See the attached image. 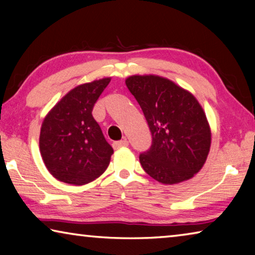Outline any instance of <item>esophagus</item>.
I'll list each match as a JSON object with an SVG mask.
<instances>
[{
	"label": "esophagus",
	"mask_w": 255,
	"mask_h": 255,
	"mask_svg": "<svg viewBox=\"0 0 255 255\" xmlns=\"http://www.w3.org/2000/svg\"><path fill=\"white\" fill-rule=\"evenodd\" d=\"M128 145H129V143H128L127 139L114 141V144H112V146H114L115 149H118V148H122V147H127Z\"/></svg>",
	"instance_id": "esophagus-1"
}]
</instances>
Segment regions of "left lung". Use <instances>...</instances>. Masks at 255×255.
<instances>
[{
    "mask_svg": "<svg viewBox=\"0 0 255 255\" xmlns=\"http://www.w3.org/2000/svg\"><path fill=\"white\" fill-rule=\"evenodd\" d=\"M126 85L144 112L152 146L139 155L144 171L163 184L183 182L206 163L211 130L192 93L158 75H132Z\"/></svg>",
    "mask_w": 255,
    "mask_h": 255,
    "instance_id": "1",
    "label": "left lung"
}]
</instances>
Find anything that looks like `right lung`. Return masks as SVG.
<instances>
[{
    "instance_id": "1",
    "label": "right lung",
    "mask_w": 255,
    "mask_h": 255,
    "mask_svg": "<svg viewBox=\"0 0 255 255\" xmlns=\"http://www.w3.org/2000/svg\"><path fill=\"white\" fill-rule=\"evenodd\" d=\"M111 77L72 89L56 103L44 119L39 148L47 170L60 182L83 185L107 170L114 153L99 124L94 103Z\"/></svg>"
}]
</instances>
